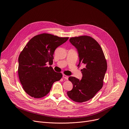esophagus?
Segmentation results:
<instances>
[{"mask_svg":"<svg viewBox=\"0 0 129 129\" xmlns=\"http://www.w3.org/2000/svg\"><path fill=\"white\" fill-rule=\"evenodd\" d=\"M63 78L66 80H68V76L65 75H63Z\"/></svg>","mask_w":129,"mask_h":129,"instance_id":"34e87169","label":"esophagus"}]
</instances>
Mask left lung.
Returning <instances> with one entry per match:
<instances>
[{"mask_svg":"<svg viewBox=\"0 0 129 129\" xmlns=\"http://www.w3.org/2000/svg\"><path fill=\"white\" fill-rule=\"evenodd\" d=\"M69 41L77 49L79 57L78 66L84 64L85 67L81 70L83 77L81 80L73 77L69 78L73 88L67 94L74 102L83 103L93 98L102 89L107 63L101 46L91 37H72Z\"/></svg>","mask_w":129,"mask_h":129,"instance_id":"left-lung-1","label":"left lung"}]
</instances>
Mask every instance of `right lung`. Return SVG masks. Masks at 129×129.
<instances>
[{"label": "right lung", "mask_w": 129, "mask_h": 129, "mask_svg": "<svg viewBox=\"0 0 129 129\" xmlns=\"http://www.w3.org/2000/svg\"><path fill=\"white\" fill-rule=\"evenodd\" d=\"M68 38L43 33L34 36L24 47L18 58V72L27 94L36 99L43 98L49 92L53 83L61 80V72L46 65L52 64L55 49Z\"/></svg>", "instance_id": "1"}]
</instances>
